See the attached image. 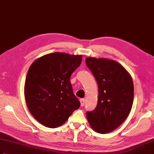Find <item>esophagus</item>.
Masks as SVG:
<instances>
[{
	"instance_id": "obj_1",
	"label": "esophagus",
	"mask_w": 154,
	"mask_h": 154,
	"mask_svg": "<svg viewBox=\"0 0 154 154\" xmlns=\"http://www.w3.org/2000/svg\"><path fill=\"white\" fill-rule=\"evenodd\" d=\"M80 106L83 107L85 106V100L84 99H80Z\"/></svg>"
}]
</instances>
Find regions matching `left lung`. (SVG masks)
<instances>
[{
  "label": "left lung",
  "mask_w": 154,
  "mask_h": 154,
  "mask_svg": "<svg viewBox=\"0 0 154 154\" xmlns=\"http://www.w3.org/2000/svg\"><path fill=\"white\" fill-rule=\"evenodd\" d=\"M86 64L93 73L99 88L96 108L87 112L91 127L101 134L117 128L128 116L134 99L131 75L116 61L87 57Z\"/></svg>",
  "instance_id": "1"
}]
</instances>
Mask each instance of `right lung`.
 Here are the masks:
<instances>
[{
  "label": "right lung",
  "mask_w": 154,
  "mask_h": 154,
  "mask_svg": "<svg viewBox=\"0 0 154 154\" xmlns=\"http://www.w3.org/2000/svg\"><path fill=\"white\" fill-rule=\"evenodd\" d=\"M82 59V55L56 52L40 57L29 67L24 87L26 102L34 118L46 127L62 125L79 108L70 76Z\"/></svg>",
  "instance_id": "add662e5"
}]
</instances>
